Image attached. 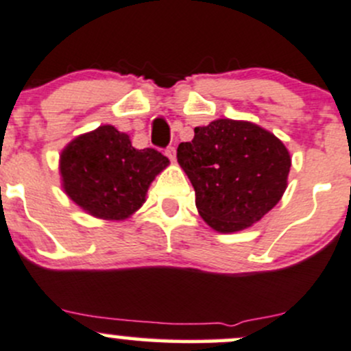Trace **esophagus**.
I'll return each mask as SVG.
<instances>
[{
  "label": "esophagus",
  "instance_id": "34e87169",
  "mask_svg": "<svg viewBox=\"0 0 351 351\" xmlns=\"http://www.w3.org/2000/svg\"><path fill=\"white\" fill-rule=\"evenodd\" d=\"M165 154H166V156L169 158V160H171V161H175V158H176V149H175V147H173V146L166 147Z\"/></svg>",
  "mask_w": 351,
  "mask_h": 351
}]
</instances>
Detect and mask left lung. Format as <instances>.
Listing matches in <instances>:
<instances>
[{"label":"left lung","instance_id":"obj_1","mask_svg":"<svg viewBox=\"0 0 351 351\" xmlns=\"http://www.w3.org/2000/svg\"><path fill=\"white\" fill-rule=\"evenodd\" d=\"M176 158L195 188L198 213L220 234L259 222L287 188L289 151L250 121L217 119L195 128Z\"/></svg>","mask_w":351,"mask_h":351}]
</instances>
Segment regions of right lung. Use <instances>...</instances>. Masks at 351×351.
I'll list each match as a JSON object with an SVG mask.
<instances>
[{"label": "right lung", "instance_id": "obj_1", "mask_svg": "<svg viewBox=\"0 0 351 351\" xmlns=\"http://www.w3.org/2000/svg\"><path fill=\"white\" fill-rule=\"evenodd\" d=\"M169 165L153 147L136 149L110 124L73 138L62 149V188L77 206L102 220H126L146 202L147 188Z\"/></svg>", "mask_w": 351, "mask_h": 351}]
</instances>
